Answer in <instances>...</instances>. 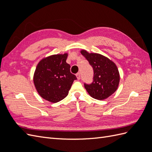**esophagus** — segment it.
I'll return each mask as SVG.
<instances>
[{
    "label": "esophagus",
    "mask_w": 152,
    "mask_h": 152,
    "mask_svg": "<svg viewBox=\"0 0 152 152\" xmlns=\"http://www.w3.org/2000/svg\"><path fill=\"white\" fill-rule=\"evenodd\" d=\"M76 76H77V78L78 80H79L80 79V73H77L76 74Z\"/></svg>",
    "instance_id": "obj_1"
}]
</instances>
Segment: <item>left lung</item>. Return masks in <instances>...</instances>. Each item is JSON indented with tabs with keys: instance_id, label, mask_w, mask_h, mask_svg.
I'll use <instances>...</instances> for the list:
<instances>
[{
	"instance_id": "left-lung-1",
	"label": "left lung",
	"mask_w": 152,
	"mask_h": 152,
	"mask_svg": "<svg viewBox=\"0 0 152 152\" xmlns=\"http://www.w3.org/2000/svg\"><path fill=\"white\" fill-rule=\"evenodd\" d=\"M80 53L93 68V82L91 84H84L87 93L96 99L103 100L112 95L117 89L120 74L114 62L103 55L89 53L82 49Z\"/></svg>"
}]
</instances>
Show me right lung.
<instances>
[{
	"mask_svg": "<svg viewBox=\"0 0 152 152\" xmlns=\"http://www.w3.org/2000/svg\"><path fill=\"white\" fill-rule=\"evenodd\" d=\"M68 54H58L44 58L37 65L34 83L39 94L51 103L66 98L73 81L77 79L66 62Z\"/></svg>",
	"mask_w": 152,
	"mask_h": 152,
	"instance_id": "add662e5",
	"label": "right lung"
}]
</instances>
